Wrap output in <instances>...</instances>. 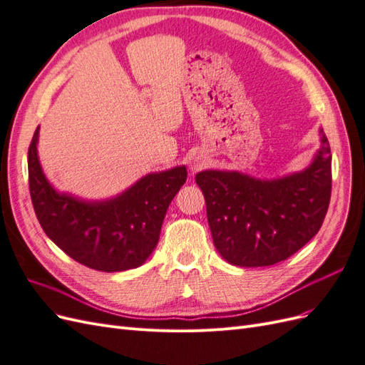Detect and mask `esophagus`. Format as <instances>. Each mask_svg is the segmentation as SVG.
I'll list each match as a JSON object with an SVG mask.
<instances>
[{
	"instance_id": "34e87169",
	"label": "esophagus",
	"mask_w": 365,
	"mask_h": 365,
	"mask_svg": "<svg viewBox=\"0 0 365 365\" xmlns=\"http://www.w3.org/2000/svg\"><path fill=\"white\" fill-rule=\"evenodd\" d=\"M196 169H197V164H195V165H193V170H196Z\"/></svg>"
}]
</instances>
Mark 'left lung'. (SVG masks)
Wrapping results in <instances>:
<instances>
[{
	"label": "left lung",
	"instance_id": "left-lung-1",
	"mask_svg": "<svg viewBox=\"0 0 365 365\" xmlns=\"http://www.w3.org/2000/svg\"><path fill=\"white\" fill-rule=\"evenodd\" d=\"M195 181L220 256L236 267H269L291 257L322 228L332 193V153L322 132V148L300 173L262 181L204 170Z\"/></svg>",
	"mask_w": 365,
	"mask_h": 365
}]
</instances>
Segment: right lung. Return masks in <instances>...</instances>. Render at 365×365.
<instances>
[{
  "instance_id": "1",
  "label": "right lung",
  "mask_w": 365,
  "mask_h": 365,
  "mask_svg": "<svg viewBox=\"0 0 365 365\" xmlns=\"http://www.w3.org/2000/svg\"><path fill=\"white\" fill-rule=\"evenodd\" d=\"M38 134L29 146V189L46 235L85 267L118 272L137 268L155 250L169 204L185 182L184 165L150 173L117 197L86 202L58 193L42 173Z\"/></svg>"
}]
</instances>
